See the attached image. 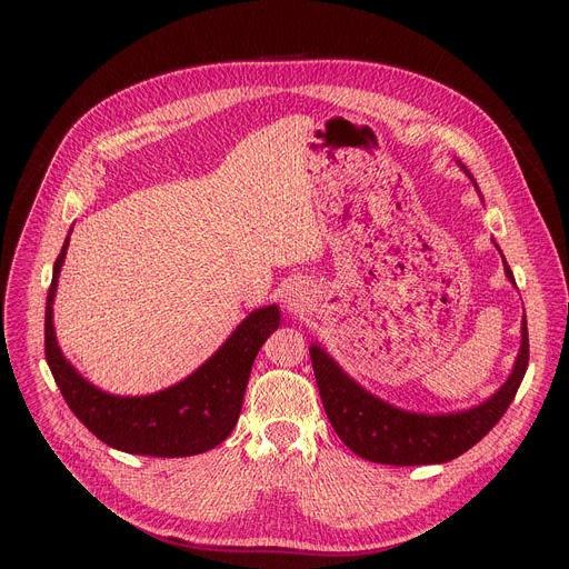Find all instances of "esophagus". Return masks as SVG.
<instances>
[{"label":"esophagus","mask_w":569,"mask_h":569,"mask_svg":"<svg viewBox=\"0 0 569 569\" xmlns=\"http://www.w3.org/2000/svg\"><path fill=\"white\" fill-rule=\"evenodd\" d=\"M301 299H303V297H301L299 292H290V295H288V306H292V308H299Z\"/></svg>","instance_id":"34e87169"}]
</instances>
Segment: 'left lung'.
Listing matches in <instances>:
<instances>
[{
    "mask_svg": "<svg viewBox=\"0 0 569 569\" xmlns=\"http://www.w3.org/2000/svg\"><path fill=\"white\" fill-rule=\"evenodd\" d=\"M502 263L507 277L516 283L505 257ZM310 360L323 410L349 450L367 461L389 466L443 463L481 441L509 410L529 365L527 319L522 321V347L509 380L493 398L459 415L428 417L396 410L356 385L315 345L310 347Z\"/></svg>",
    "mask_w": 569,
    "mask_h": 569,
    "instance_id": "obj_1",
    "label": "left lung"
}]
</instances>
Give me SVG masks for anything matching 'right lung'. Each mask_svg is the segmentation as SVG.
<instances>
[{"instance_id": "right-lung-1", "label": "right lung", "mask_w": 569, "mask_h": 569, "mask_svg": "<svg viewBox=\"0 0 569 569\" xmlns=\"http://www.w3.org/2000/svg\"><path fill=\"white\" fill-rule=\"evenodd\" d=\"M69 236L53 263L44 308V356L76 419L103 443L150 457H191L222 443L233 430L254 358L279 327V308L254 310L187 380L152 396H110L80 378L62 358L53 333V295Z\"/></svg>"}]
</instances>
